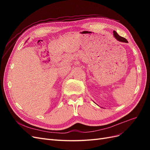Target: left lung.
<instances>
[{
    "mask_svg": "<svg viewBox=\"0 0 150 150\" xmlns=\"http://www.w3.org/2000/svg\"><path fill=\"white\" fill-rule=\"evenodd\" d=\"M113 35H114V37L118 40V41L120 42H126V43H128V40H127L125 38H122V37H121L120 35H119L118 34H117V33H116V31H113Z\"/></svg>",
    "mask_w": 150,
    "mask_h": 150,
    "instance_id": "left-lung-1",
    "label": "left lung"
}]
</instances>
